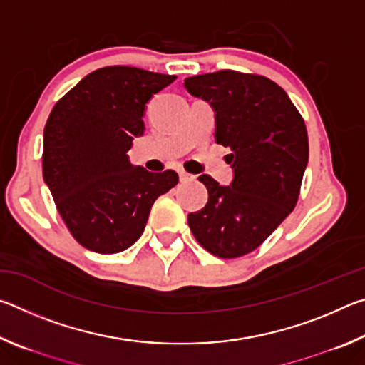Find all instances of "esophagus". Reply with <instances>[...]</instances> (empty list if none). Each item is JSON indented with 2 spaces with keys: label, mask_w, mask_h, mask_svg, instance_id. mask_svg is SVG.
<instances>
[{
  "label": "esophagus",
  "mask_w": 365,
  "mask_h": 365,
  "mask_svg": "<svg viewBox=\"0 0 365 365\" xmlns=\"http://www.w3.org/2000/svg\"><path fill=\"white\" fill-rule=\"evenodd\" d=\"M178 175H180V182H191V180H193V175H190V174H187V172H180V174H178Z\"/></svg>",
  "instance_id": "1"
}]
</instances>
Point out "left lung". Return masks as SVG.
I'll return each mask as SVG.
<instances>
[{
	"label": "left lung",
	"instance_id": "left-lung-1",
	"mask_svg": "<svg viewBox=\"0 0 365 365\" xmlns=\"http://www.w3.org/2000/svg\"><path fill=\"white\" fill-rule=\"evenodd\" d=\"M185 88L211 104L215 141L230 148V187L201 175L206 206L188 214L202 248L232 259L261 246L298 202L309 143L299 110L270 78L219 71L185 78Z\"/></svg>",
	"mask_w": 365,
	"mask_h": 365
}]
</instances>
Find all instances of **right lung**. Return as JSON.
Instances as JSON below:
<instances>
[{"label": "right lung", "instance_id": "obj_1", "mask_svg": "<svg viewBox=\"0 0 365 365\" xmlns=\"http://www.w3.org/2000/svg\"><path fill=\"white\" fill-rule=\"evenodd\" d=\"M175 78L103 67L54 104L43 132V178L83 248L101 255L130 248L154 201L177 185V172H148L127 156L145 132L146 103Z\"/></svg>", "mask_w": 365, "mask_h": 365}]
</instances>
